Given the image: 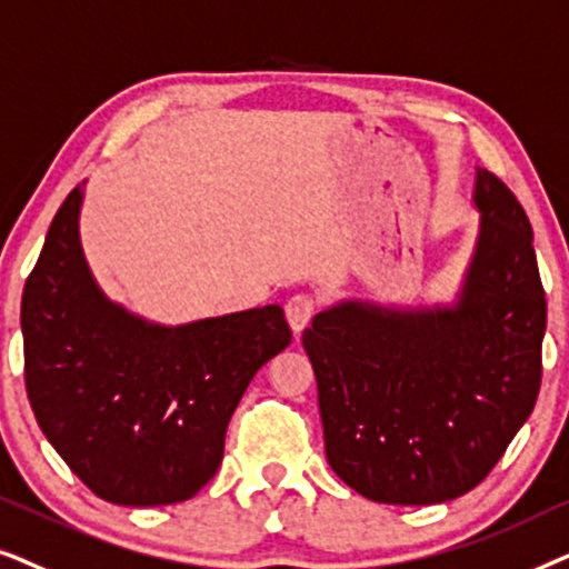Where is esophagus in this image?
<instances>
[{
	"instance_id": "1",
	"label": "esophagus",
	"mask_w": 569,
	"mask_h": 569,
	"mask_svg": "<svg viewBox=\"0 0 569 569\" xmlns=\"http://www.w3.org/2000/svg\"><path fill=\"white\" fill-rule=\"evenodd\" d=\"M312 315H315V299L307 297V293H299V297H293L289 305H286V320H289L293 336H299V332L307 328L309 320H312Z\"/></svg>"
}]
</instances>
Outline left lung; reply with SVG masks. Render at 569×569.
Masks as SVG:
<instances>
[{
  "instance_id": "1",
  "label": "left lung",
  "mask_w": 569,
  "mask_h": 569,
  "mask_svg": "<svg viewBox=\"0 0 569 569\" xmlns=\"http://www.w3.org/2000/svg\"><path fill=\"white\" fill-rule=\"evenodd\" d=\"M479 233L450 301L338 299L301 346L312 361L325 456L385 505L471 491L531 416L547 332L533 229L515 194L476 169Z\"/></svg>"
}]
</instances>
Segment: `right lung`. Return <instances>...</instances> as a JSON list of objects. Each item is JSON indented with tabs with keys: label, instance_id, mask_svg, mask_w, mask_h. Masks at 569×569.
<instances>
[{
	"label": "right lung",
	"instance_id": "right-lung-1",
	"mask_svg": "<svg viewBox=\"0 0 569 569\" xmlns=\"http://www.w3.org/2000/svg\"><path fill=\"white\" fill-rule=\"evenodd\" d=\"M86 181L51 221L20 328L36 421L106 502H184L223 460L231 413L262 363L291 343L278 305L181 325L106 297L80 244Z\"/></svg>",
	"mask_w": 569,
	"mask_h": 569
}]
</instances>
